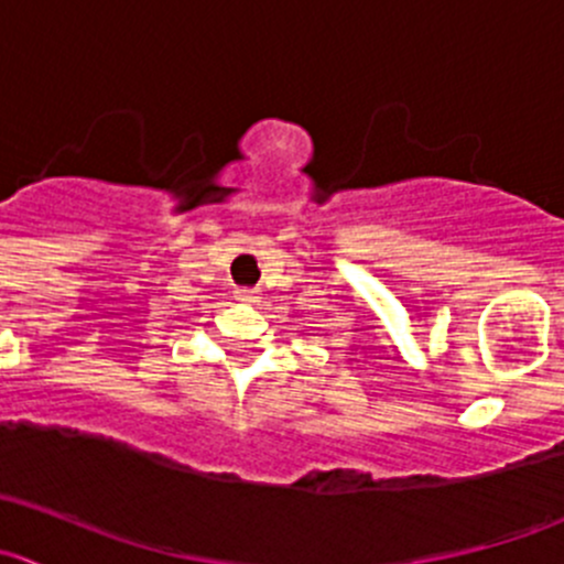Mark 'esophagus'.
I'll list each match as a JSON object with an SVG mask.
<instances>
[{
    "label": "esophagus",
    "mask_w": 564,
    "mask_h": 564,
    "mask_svg": "<svg viewBox=\"0 0 564 564\" xmlns=\"http://www.w3.org/2000/svg\"><path fill=\"white\" fill-rule=\"evenodd\" d=\"M235 297L240 300V303H259V292H253V289H237Z\"/></svg>",
    "instance_id": "esophagus-1"
}]
</instances>
